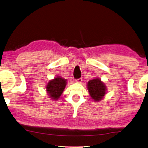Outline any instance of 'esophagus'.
<instances>
[{"instance_id": "1", "label": "esophagus", "mask_w": 148, "mask_h": 148, "mask_svg": "<svg viewBox=\"0 0 148 148\" xmlns=\"http://www.w3.org/2000/svg\"><path fill=\"white\" fill-rule=\"evenodd\" d=\"M82 78H79V79H77V80H76V81L75 82H77V83H79V84H80L81 82H82Z\"/></svg>"}]
</instances>
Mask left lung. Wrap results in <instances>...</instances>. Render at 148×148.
Wrapping results in <instances>:
<instances>
[{"mask_svg":"<svg viewBox=\"0 0 148 148\" xmlns=\"http://www.w3.org/2000/svg\"><path fill=\"white\" fill-rule=\"evenodd\" d=\"M89 95L95 102H100L107 94V86L98 77L89 80L86 84Z\"/></svg>","mask_w":148,"mask_h":148,"instance_id":"obj_1","label":"left lung"}]
</instances>
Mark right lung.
<instances>
[{
    "label": "right lung",
    "instance_id": "obj_1",
    "mask_svg": "<svg viewBox=\"0 0 148 148\" xmlns=\"http://www.w3.org/2000/svg\"><path fill=\"white\" fill-rule=\"evenodd\" d=\"M67 84V80L60 76H57L49 80L45 86L46 95L54 101H58L61 97Z\"/></svg>",
    "mask_w": 148,
    "mask_h": 148
}]
</instances>
